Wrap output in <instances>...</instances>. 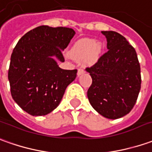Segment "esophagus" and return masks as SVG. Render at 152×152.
Masks as SVG:
<instances>
[{"label":"esophagus","instance_id":"esophagus-1","mask_svg":"<svg viewBox=\"0 0 152 152\" xmlns=\"http://www.w3.org/2000/svg\"><path fill=\"white\" fill-rule=\"evenodd\" d=\"M83 73H85L84 69H82V68H79V69H78V71H77V76H80V75H82Z\"/></svg>","mask_w":152,"mask_h":152}]
</instances>
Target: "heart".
I'll use <instances>...</instances> for the list:
<instances>
[{"mask_svg": "<svg viewBox=\"0 0 152 152\" xmlns=\"http://www.w3.org/2000/svg\"><path fill=\"white\" fill-rule=\"evenodd\" d=\"M101 41H95L91 38H84L76 41L68 50L70 57L75 61H82L86 65H92L100 58L102 52Z\"/></svg>", "mask_w": 152, "mask_h": 152, "instance_id": "1", "label": "heart"}]
</instances>
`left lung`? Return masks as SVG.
<instances>
[{"label": "left lung", "instance_id": "obj_1", "mask_svg": "<svg viewBox=\"0 0 152 152\" xmlns=\"http://www.w3.org/2000/svg\"><path fill=\"white\" fill-rule=\"evenodd\" d=\"M102 33L108 51L86 69L92 78L87 97L100 115L114 120L135 106L141 89V67L136 50L123 36L112 31Z\"/></svg>", "mask_w": 152, "mask_h": 152}]
</instances>
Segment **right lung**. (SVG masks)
<instances>
[{
	"mask_svg": "<svg viewBox=\"0 0 152 152\" xmlns=\"http://www.w3.org/2000/svg\"><path fill=\"white\" fill-rule=\"evenodd\" d=\"M67 27L41 26L20 39L11 56L8 79L13 100L31 115H45L59 106L77 70H63L62 50L75 36Z\"/></svg>",
	"mask_w": 152,
	"mask_h": 152,
	"instance_id": "1",
	"label": "right lung"
}]
</instances>
